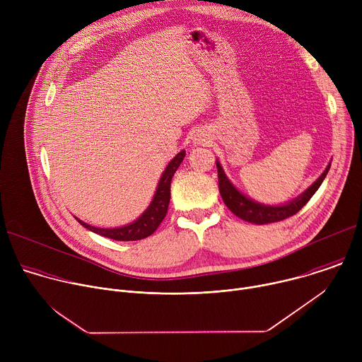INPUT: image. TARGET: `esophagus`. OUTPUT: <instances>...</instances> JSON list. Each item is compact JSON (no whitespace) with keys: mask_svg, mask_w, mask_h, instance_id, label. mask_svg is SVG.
I'll list each match as a JSON object with an SVG mask.
<instances>
[{"mask_svg":"<svg viewBox=\"0 0 362 362\" xmlns=\"http://www.w3.org/2000/svg\"><path fill=\"white\" fill-rule=\"evenodd\" d=\"M192 141H193V144H194V146H197V144H203V143L208 141V137H206V134H204V133H202V132H196V133L193 134V137H192Z\"/></svg>","mask_w":362,"mask_h":362,"instance_id":"esophagus-1","label":"esophagus"}]
</instances>
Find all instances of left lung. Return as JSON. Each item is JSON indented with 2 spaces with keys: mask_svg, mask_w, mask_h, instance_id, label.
I'll use <instances>...</instances> for the list:
<instances>
[{
  "mask_svg": "<svg viewBox=\"0 0 362 362\" xmlns=\"http://www.w3.org/2000/svg\"><path fill=\"white\" fill-rule=\"evenodd\" d=\"M216 168H218V179H219V192L221 196L225 202V204L229 208V211L240 218L242 221H246L249 223L255 225H265V223H272V222H279L284 221L296 212H299L303 206L308 203V200L314 196V193L320 189L321 183L324 182L331 163H328L327 169L322 172V175L309 186L305 192H302L298 197L281 203V204H265L259 203L246 194H243L240 190L235 187V185L229 180L226 176L225 170L222 169V165L219 160H216Z\"/></svg>",
  "mask_w": 362,
  "mask_h": 362,
  "instance_id": "8db88e82",
  "label": "left lung"
}]
</instances>
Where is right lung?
Returning <instances> with one entry per match:
<instances>
[{"instance_id":"add662e5","label":"right lung","mask_w":362,"mask_h":362,"mask_svg":"<svg viewBox=\"0 0 362 362\" xmlns=\"http://www.w3.org/2000/svg\"><path fill=\"white\" fill-rule=\"evenodd\" d=\"M185 156H186V151L180 150L176 156L169 162V165L166 166V169L163 170V173L160 176V180L158 183L156 192H154L150 204L136 221L130 222L129 225L119 226V228H97V226H91V225L80 221L78 218H76L77 222L80 225H83L86 229L91 230L97 235L110 238L115 240H140V239L150 236L154 230L159 228V225L162 223V221L165 219V216L168 214L169 202H170L172 177L176 173L180 163L183 162Z\"/></svg>"}]
</instances>
